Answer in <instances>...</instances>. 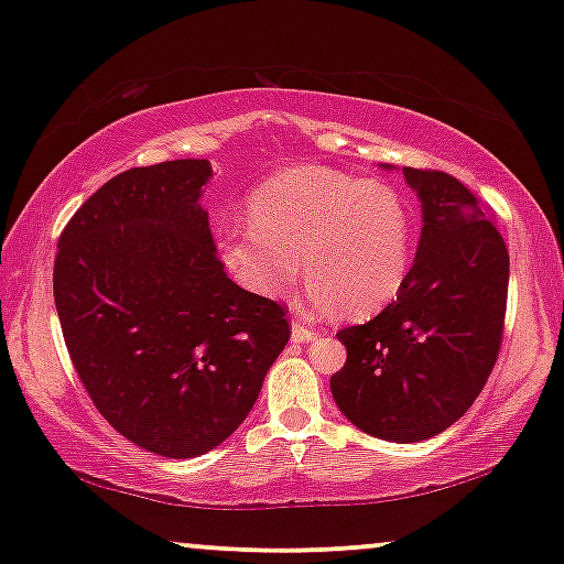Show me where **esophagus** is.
Instances as JSON below:
<instances>
[{
	"label": "esophagus",
	"mask_w": 564,
	"mask_h": 564,
	"mask_svg": "<svg viewBox=\"0 0 564 564\" xmlns=\"http://www.w3.org/2000/svg\"><path fill=\"white\" fill-rule=\"evenodd\" d=\"M321 336V328H315V326H311V323H305V318H297L292 321V338H295V341H315V338Z\"/></svg>",
	"instance_id": "esophagus-1"
}]
</instances>
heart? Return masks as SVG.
<instances>
[{"mask_svg": "<svg viewBox=\"0 0 564 564\" xmlns=\"http://www.w3.org/2000/svg\"><path fill=\"white\" fill-rule=\"evenodd\" d=\"M218 257L236 284L261 297H282L303 264L315 303L365 318L403 290L413 218L388 182L295 166L253 192L249 223L220 230Z\"/></svg>", "mask_w": 564, "mask_h": 564, "instance_id": "obj_1", "label": "heart"}]
</instances>
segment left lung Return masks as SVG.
Returning <instances> with one entry per match:
<instances>
[{
	"instance_id": "left-lung-1",
	"label": "left lung",
	"mask_w": 564,
	"mask_h": 564,
	"mask_svg": "<svg viewBox=\"0 0 564 564\" xmlns=\"http://www.w3.org/2000/svg\"><path fill=\"white\" fill-rule=\"evenodd\" d=\"M403 176L421 203L419 251L398 300L336 334L346 365L330 392L365 434L413 444L459 421L488 382L503 338L508 251L459 180L411 166Z\"/></svg>"
}]
</instances>
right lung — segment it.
Segmentation results:
<instances>
[{"mask_svg":"<svg viewBox=\"0 0 564 564\" xmlns=\"http://www.w3.org/2000/svg\"><path fill=\"white\" fill-rule=\"evenodd\" d=\"M213 166L112 176L58 238L53 297L76 375L130 442L169 459L215 449L290 341L284 307L230 280L203 207Z\"/></svg>","mask_w":564,"mask_h":564,"instance_id":"obj_1","label":"right lung"}]
</instances>
